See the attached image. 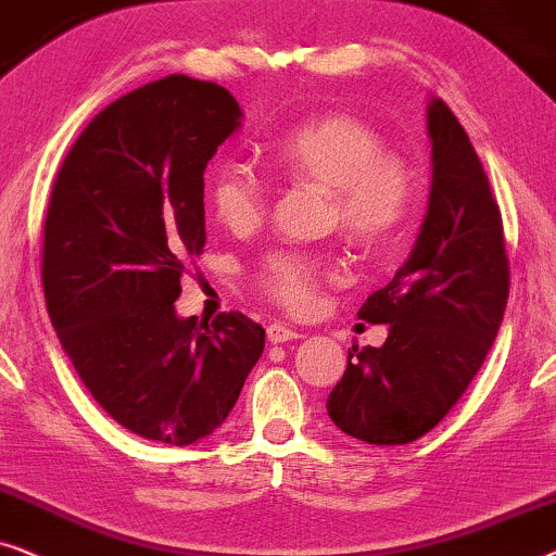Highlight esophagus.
<instances>
[{
  "instance_id": "34e87169",
  "label": "esophagus",
  "mask_w": 556,
  "mask_h": 556,
  "mask_svg": "<svg viewBox=\"0 0 556 556\" xmlns=\"http://www.w3.org/2000/svg\"><path fill=\"white\" fill-rule=\"evenodd\" d=\"M266 338H269L271 343H287V340L300 338V332L287 328V325H282V323H271L269 328H266Z\"/></svg>"
}]
</instances>
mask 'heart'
Listing matches in <instances>:
<instances>
[{"instance_id":"obj_1","label":"heart","mask_w":556,"mask_h":556,"mask_svg":"<svg viewBox=\"0 0 556 556\" xmlns=\"http://www.w3.org/2000/svg\"><path fill=\"white\" fill-rule=\"evenodd\" d=\"M271 165L294 182L330 192V218L364 249L396 239L414 201V169L389 152L383 135L366 118L330 114L302 124L269 150ZM208 205L228 231L262 226L269 213V185L239 160H220L208 175ZM330 266L298 251H274L258 269V287L290 313H309L330 277Z\"/></svg>"}]
</instances>
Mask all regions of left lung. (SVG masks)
<instances>
[{
	"label": "left lung",
	"mask_w": 556,
	"mask_h": 556,
	"mask_svg": "<svg viewBox=\"0 0 556 556\" xmlns=\"http://www.w3.org/2000/svg\"><path fill=\"white\" fill-rule=\"evenodd\" d=\"M432 190L417 247L358 309L389 325L381 348L353 345L328 396L336 427L368 445H406L438 427L483 366L506 313L503 218L480 157L442 99L427 111Z\"/></svg>",
	"instance_id": "1"
}]
</instances>
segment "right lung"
<instances>
[{
	"label": "right lung",
	"instance_id": "1",
	"mask_svg": "<svg viewBox=\"0 0 556 556\" xmlns=\"http://www.w3.org/2000/svg\"><path fill=\"white\" fill-rule=\"evenodd\" d=\"M239 118L213 80H152L88 122L50 192V323L101 409L165 445L224 425L264 351V328L247 315L182 320L173 305L205 247V165Z\"/></svg>",
	"mask_w": 556,
	"mask_h": 556
}]
</instances>
